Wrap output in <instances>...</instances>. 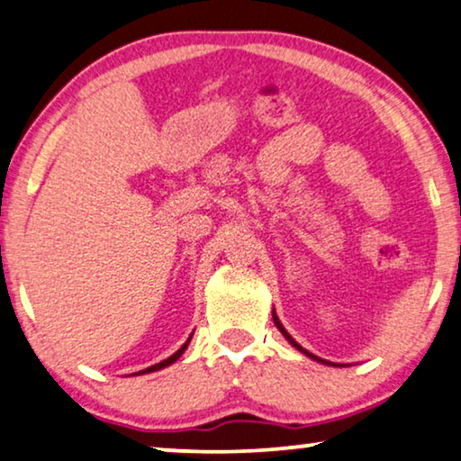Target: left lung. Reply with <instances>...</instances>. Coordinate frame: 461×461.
<instances>
[{"label": "left lung", "instance_id": "8db88e82", "mask_svg": "<svg viewBox=\"0 0 461 461\" xmlns=\"http://www.w3.org/2000/svg\"><path fill=\"white\" fill-rule=\"evenodd\" d=\"M271 315H274V323H276V328L277 330H280V332L284 334V339H286L288 342H290V345H293L294 348H296V351H301L303 355H307V357L309 359H313V361H317V363H323V366H332V367H345V366H342V363H332V361H328V359H321V357H317V355H313V353H309L307 351V348H303L301 345H298V342L293 339V336H290L288 332H286V328H284L282 326V321H280V317H277L276 315V309L274 311H271Z\"/></svg>", "mask_w": 461, "mask_h": 461}]
</instances>
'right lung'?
Returning a JSON list of instances; mask_svg holds the SVG:
<instances>
[{
	"label": "right lung",
	"mask_w": 461,
	"mask_h": 461,
	"mask_svg": "<svg viewBox=\"0 0 461 461\" xmlns=\"http://www.w3.org/2000/svg\"><path fill=\"white\" fill-rule=\"evenodd\" d=\"M190 340H192V334H190V339H187V340L184 342V347H181L177 353H173L171 357H167L165 361H160V363H154V366L146 367V369H141V372H138V374H135V375H140V374H150V372H158V369H163V367H167V366H171V363L177 361V359L181 357V355L185 353V348H187V345H190Z\"/></svg>",
	"instance_id": "obj_1"
}]
</instances>
